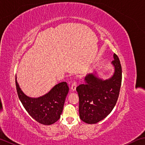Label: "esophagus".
Returning <instances> with one entry per match:
<instances>
[{
  "instance_id": "1",
  "label": "esophagus",
  "mask_w": 145,
  "mask_h": 145,
  "mask_svg": "<svg viewBox=\"0 0 145 145\" xmlns=\"http://www.w3.org/2000/svg\"><path fill=\"white\" fill-rule=\"evenodd\" d=\"M76 82H73L71 86V91H75L76 90Z\"/></svg>"
}]
</instances>
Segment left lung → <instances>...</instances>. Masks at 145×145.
I'll use <instances>...</instances> for the list:
<instances>
[{
    "label": "left lung",
    "mask_w": 145,
    "mask_h": 145,
    "mask_svg": "<svg viewBox=\"0 0 145 145\" xmlns=\"http://www.w3.org/2000/svg\"><path fill=\"white\" fill-rule=\"evenodd\" d=\"M112 61L115 71L110 78L103 80L95 71L85 78V84L76 87L79 97V115L83 121L95 124L109 115L118 100L121 84V66L114 54Z\"/></svg>",
    "instance_id": "left-lung-1"
}]
</instances>
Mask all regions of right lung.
Segmentation results:
<instances>
[{"label":"right lung","mask_w":145,"mask_h":145,"mask_svg":"<svg viewBox=\"0 0 145 145\" xmlns=\"http://www.w3.org/2000/svg\"><path fill=\"white\" fill-rule=\"evenodd\" d=\"M18 98L29 115L42 125L54 124L60 118L69 88L63 82L55 85L47 93L38 98L29 97L21 90L15 77Z\"/></svg>","instance_id":"1"}]
</instances>
